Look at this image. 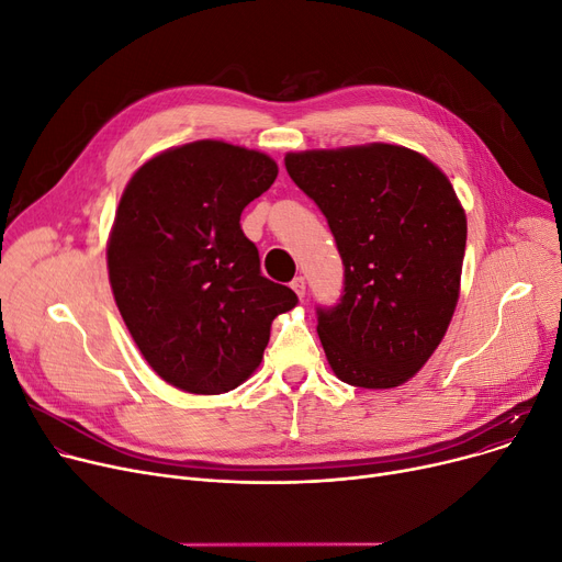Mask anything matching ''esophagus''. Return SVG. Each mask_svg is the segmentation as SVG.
Segmentation results:
<instances>
[{"mask_svg":"<svg viewBox=\"0 0 562 562\" xmlns=\"http://www.w3.org/2000/svg\"><path fill=\"white\" fill-rule=\"evenodd\" d=\"M291 289L299 293V299H303V296H305V278H303V276L293 278V280H291Z\"/></svg>","mask_w":562,"mask_h":562,"instance_id":"34e87169","label":"esophagus"}]
</instances>
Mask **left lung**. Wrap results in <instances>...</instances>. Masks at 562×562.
Segmentation results:
<instances>
[{
    "mask_svg": "<svg viewBox=\"0 0 562 562\" xmlns=\"http://www.w3.org/2000/svg\"><path fill=\"white\" fill-rule=\"evenodd\" d=\"M284 166L344 263L339 301L316 307L333 371L356 387H398L428 362L458 303L467 218L451 182L387 143L291 153Z\"/></svg>",
    "mask_w": 562,
    "mask_h": 562,
    "instance_id": "obj_1",
    "label": "left lung"
}]
</instances>
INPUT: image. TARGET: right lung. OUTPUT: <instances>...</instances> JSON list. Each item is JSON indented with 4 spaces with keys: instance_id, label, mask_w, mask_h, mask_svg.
Returning <instances> with one entry per match:
<instances>
[{
    "instance_id": "1",
    "label": "right lung",
    "mask_w": 562,
    "mask_h": 562,
    "mask_svg": "<svg viewBox=\"0 0 562 562\" xmlns=\"http://www.w3.org/2000/svg\"><path fill=\"white\" fill-rule=\"evenodd\" d=\"M278 177L223 140L175 147L136 170L109 239V280L138 350L189 394H223L259 367L289 286L261 276L241 212Z\"/></svg>"
}]
</instances>
